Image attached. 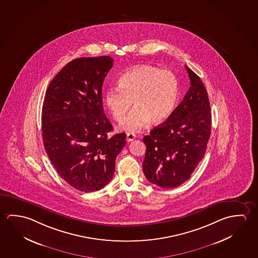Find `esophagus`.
I'll list each match as a JSON object with an SVG mask.
<instances>
[{
  "label": "esophagus",
  "instance_id": "1",
  "mask_svg": "<svg viewBox=\"0 0 258 258\" xmlns=\"http://www.w3.org/2000/svg\"><path fill=\"white\" fill-rule=\"evenodd\" d=\"M137 136L134 133H127V142H131L132 140H134L136 139Z\"/></svg>",
  "mask_w": 258,
  "mask_h": 258
}]
</instances>
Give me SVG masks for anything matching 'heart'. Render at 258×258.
Returning a JSON list of instances; mask_svg holds the SVG:
<instances>
[{
    "instance_id": "obj_1",
    "label": "heart",
    "mask_w": 258,
    "mask_h": 258,
    "mask_svg": "<svg viewBox=\"0 0 258 258\" xmlns=\"http://www.w3.org/2000/svg\"><path fill=\"white\" fill-rule=\"evenodd\" d=\"M177 78L168 70L140 66L124 73L118 87L107 89L105 103L112 118L122 122L132 102L135 108L121 126L127 132L140 131L150 120L159 123L168 118L177 102Z\"/></svg>"
}]
</instances>
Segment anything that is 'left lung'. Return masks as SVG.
Returning <instances> with one entry per match:
<instances>
[{
  "label": "left lung",
  "mask_w": 258,
  "mask_h": 258,
  "mask_svg": "<svg viewBox=\"0 0 258 258\" xmlns=\"http://www.w3.org/2000/svg\"><path fill=\"white\" fill-rule=\"evenodd\" d=\"M190 88L165 122L144 137L143 172L149 182L174 188L190 177L207 149L211 128V105L205 86L186 67Z\"/></svg>",
  "instance_id": "1"
}]
</instances>
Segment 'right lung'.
<instances>
[{"mask_svg":"<svg viewBox=\"0 0 258 258\" xmlns=\"http://www.w3.org/2000/svg\"><path fill=\"white\" fill-rule=\"evenodd\" d=\"M113 59L108 55L69 62L51 81L41 116L43 144L60 177L76 190H101L113 177L126 134L113 130L102 105L103 81Z\"/></svg>","mask_w":258,"mask_h":258,"instance_id":"obj_1","label":"right lung"}]
</instances>
